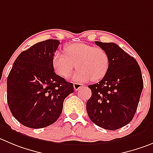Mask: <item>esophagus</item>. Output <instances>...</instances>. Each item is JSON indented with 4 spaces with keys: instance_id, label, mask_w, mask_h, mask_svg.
<instances>
[{
    "instance_id": "obj_1",
    "label": "esophagus",
    "mask_w": 153,
    "mask_h": 153,
    "mask_svg": "<svg viewBox=\"0 0 153 153\" xmlns=\"http://www.w3.org/2000/svg\"><path fill=\"white\" fill-rule=\"evenodd\" d=\"M73 86H74V88H75V91H78V90H79L80 88H81L82 87H83V85H81V84H78V83H74Z\"/></svg>"
}]
</instances>
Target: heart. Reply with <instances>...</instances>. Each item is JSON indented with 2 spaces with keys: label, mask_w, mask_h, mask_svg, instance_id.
<instances>
[{
  "label": "heart",
  "mask_w": 153,
  "mask_h": 153,
  "mask_svg": "<svg viewBox=\"0 0 153 153\" xmlns=\"http://www.w3.org/2000/svg\"><path fill=\"white\" fill-rule=\"evenodd\" d=\"M65 53L56 52L53 64L56 72L66 78L77 66L73 80L77 82L97 81L104 78L109 65V56L103 49L85 43H75L65 48Z\"/></svg>",
  "instance_id": "1"
}]
</instances>
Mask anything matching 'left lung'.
I'll use <instances>...</instances> for the list:
<instances>
[{
	"label": "left lung",
	"instance_id": "obj_1",
	"mask_svg": "<svg viewBox=\"0 0 153 153\" xmlns=\"http://www.w3.org/2000/svg\"><path fill=\"white\" fill-rule=\"evenodd\" d=\"M95 44L109 56L108 72L100 82L89 85L91 97L86 104L91 122L106 130H117L131 122L143 88L140 65L115 43Z\"/></svg>",
	"mask_w": 153,
	"mask_h": 153
}]
</instances>
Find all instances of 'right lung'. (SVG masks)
I'll list each match as a JSON object with an SVG mask.
<instances>
[{
    "label": "right lung",
    "instance_id": "1",
    "mask_svg": "<svg viewBox=\"0 0 153 153\" xmlns=\"http://www.w3.org/2000/svg\"><path fill=\"white\" fill-rule=\"evenodd\" d=\"M59 41L49 39L34 44L18 56L7 77V102L14 118L24 126L43 128L60 116L72 83L54 72V53Z\"/></svg>",
    "mask_w": 153,
    "mask_h": 153
}]
</instances>
